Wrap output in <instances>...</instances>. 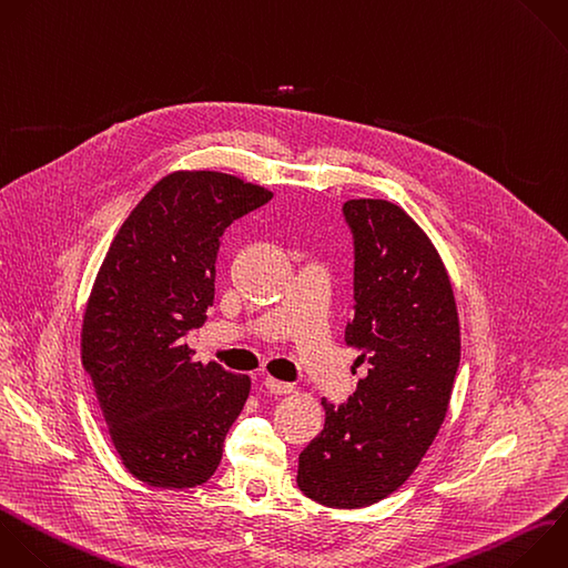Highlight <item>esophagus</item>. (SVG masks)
Masks as SVG:
<instances>
[{"label":"esophagus","instance_id":"obj_1","mask_svg":"<svg viewBox=\"0 0 568 568\" xmlns=\"http://www.w3.org/2000/svg\"><path fill=\"white\" fill-rule=\"evenodd\" d=\"M264 386L268 388V393H273V395H286V393H291L293 390V384H288V382H280V379H275V377H264Z\"/></svg>","mask_w":568,"mask_h":568}]
</instances>
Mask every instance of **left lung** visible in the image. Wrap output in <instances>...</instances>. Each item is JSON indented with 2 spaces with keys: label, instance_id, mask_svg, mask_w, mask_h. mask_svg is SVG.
Here are the masks:
<instances>
[{
  "label": "left lung",
  "instance_id": "8db88e82",
  "mask_svg": "<svg viewBox=\"0 0 568 568\" xmlns=\"http://www.w3.org/2000/svg\"><path fill=\"white\" fill-rule=\"evenodd\" d=\"M353 317L346 344L366 377L344 404L322 399L324 430L300 453V490L359 508L397 490L433 444L459 366L446 268L424 231L386 200H351Z\"/></svg>",
  "mask_w": 568,
  "mask_h": 568
}]
</instances>
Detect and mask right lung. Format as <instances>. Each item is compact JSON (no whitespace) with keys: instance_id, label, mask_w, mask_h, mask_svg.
Returning <instances> with one entry per match:
<instances>
[{"instance_id":"right-lung-1","label":"right lung","mask_w":568,"mask_h":568,"mask_svg":"<svg viewBox=\"0 0 568 568\" xmlns=\"http://www.w3.org/2000/svg\"><path fill=\"white\" fill-rule=\"evenodd\" d=\"M271 197L224 173H173L133 209L102 262L82 362L124 466L151 486L206 481L244 408L251 379L193 362L186 337L213 306L220 237Z\"/></svg>"}]
</instances>
